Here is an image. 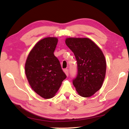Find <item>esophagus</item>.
Instances as JSON below:
<instances>
[{"instance_id": "1", "label": "esophagus", "mask_w": 129, "mask_h": 129, "mask_svg": "<svg viewBox=\"0 0 129 129\" xmlns=\"http://www.w3.org/2000/svg\"><path fill=\"white\" fill-rule=\"evenodd\" d=\"M64 72H65V75H67V76H68V75H69L68 69H64Z\"/></svg>"}]
</instances>
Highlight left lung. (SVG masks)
Returning a JSON list of instances; mask_svg holds the SVG:
<instances>
[{"instance_id":"obj_1","label":"left lung","mask_w":129,"mask_h":129,"mask_svg":"<svg viewBox=\"0 0 129 129\" xmlns=\"http://www.w3.org/2000/svg\"><path fill=\"white\" fill-rule=\"evenodd\" d=\"M65 43L77 62L73 84L80 95L89 97L101 89L105 77L106 62L103 52L88 38H68Z\"/></svg>"}]
</instances>
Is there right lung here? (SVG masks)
Returning a JSON list of instances; mask_svg holds the SVG:
<instances>
[{"label":"right lung","instance_id":"obj_1","mask_svg":"<svg viewBox=\"0 0 129 129\" xmlns=\"http://www.w3.org/2000/svg\"><path fill=\"white\" fill-rule=\"evenodd\" d=\"M58 39H41L30 51L25 64V75L31 88L41 97H53L67 76L54 55Z\"/></svg>","mask_w":129,"mask_h":129}]
</instances>
